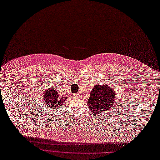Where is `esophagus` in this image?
Segmentation results:
<instances>
[{"mask_svg":"<svg viewBox=\"0 0 160 160\" xmlns=\"http://www.w3.org/2000/svg\"><path fill=\"white\" fill-rule=\"evenodd\" d=\"M72 96H73L74 98H79L80 94H77V93H75V94H73V95H72Z\"/></svg>","mask_w":160,"mask_h":160,"instance_id":"obj_1","label":"esophagus"}]
</instances>
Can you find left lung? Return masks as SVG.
Returning a JSON list of instances; mask_svg holds the SVG:
<instances>
[{"label": "left lung", "mask_w": 160, "mask_h": 160, "mask_svg": "<svg viewBox=\"0 0 160 160\" xmlns=\"http://www.w3.org/2000/svg\"><path fill=\"white\" fill-rule=\"evenodd\" d=\"M110 85H96L90 92L88 101L89 110L97 115L110 109L115 103V93Z\"/></svg>", "instance_id": "obj_1"}]
</instances>
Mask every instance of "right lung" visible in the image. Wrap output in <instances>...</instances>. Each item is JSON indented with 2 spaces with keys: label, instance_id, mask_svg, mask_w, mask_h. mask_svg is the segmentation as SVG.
<instances>
[{
  "label": "right lung",
  "instance_id": "obj_1",
  "mask_svg": "<svg viewBox=\"0 0 160 160\" xmlns=\"http://www.w3.org/2000/svg\"><path fill=\"white\" fill-rule=\"evenodd\" d=\"M42 99L45 107L56 110L61 107L67 98L59 97L57 91L54 88H50L43 92Z\"/></svg>",
  "mask_w": 160,
  "mask_h": 160
}]
</instances>
